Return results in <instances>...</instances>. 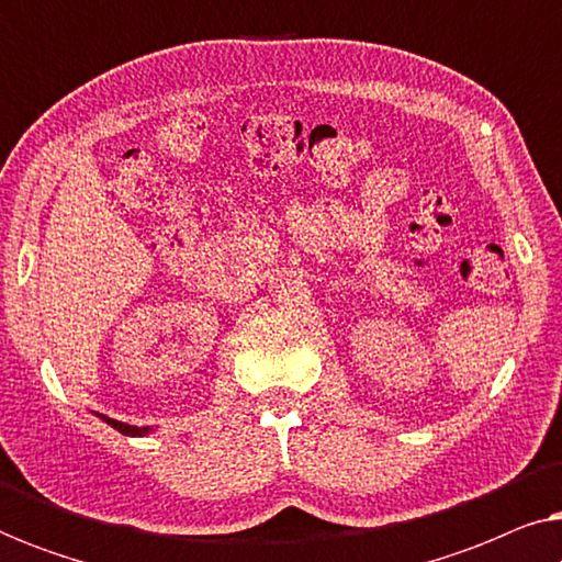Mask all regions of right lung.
<instances>
[{
    "label": "right lung",
    "instance_id": "right-lung-1",
    "mask_svg": "<svg viewBox=\"0 0 562 562\" xmlns=\"http://www.w3.org/2000/svg\"><path fill=\"white\" fill-rule=\"evenodd\" d=\"M99 417H102V419L106 422V425H112L114 429H117V432L127 435V437H143V435H150V432H153L150 427H135V425H125V422L110 419V417H104V414H99Z\"/></svg>",
    "mask_w": 562,
    "mask_h": 562
}]
</instances>
